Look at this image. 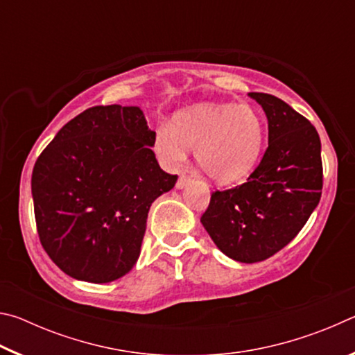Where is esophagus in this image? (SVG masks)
<instances>
[{"label":"esophagus","mask_w":355,"mask_h":355,"mask_svg":"<svg viewBox=\"0 0 355 355\" xmlns=\"http://www.w3.org/2000/svg\"><path fill=\"white\" fill-rule=\"evenodd\" d=\"M189 183H191V177L186 175V173H182V175H180V178H178V182H177V188L183 189L184 186H188Z\"/></svg>","instance_id":"esophagus-1"}]
</instances>
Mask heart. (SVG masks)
Returning <instances> with one entry per match:
<instances>
[{
  "label": "heart",
  "mask_w": 355,
  "mask_h": 355,
  "mask_svg": "<svg viewBox=\"0 0 355 355\" xmlns=\"http://www.w3.org/2000/svg\"><path fill=\"white\" fill-rule=\"evenodd\" d=\"M264 144V122L249 105H200L180 112L172 128L155 131L153 147L167 167L196 150L200 169L218 183H236L254 171Z\"/></svg>",
  "instance_id": "1"
}]
</instances>
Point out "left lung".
I'll list each match as a JSON object with an SVG mask.
<instances>
[{
  "label": "left lung",
  "mask_w": 355,
  "mask_h": 355,
  "mask_svg": "<svg viewBox=\"0 0 355 355\" xmlns=\"http://www.w3.org/2000/svg\"><path fill=\"white\" fill-rule=\"evenodd\" d=\"M268 117V148L248 182L214 191L200 222L227 257L257 263L302 230L322 189L321 141L307 119L274 95L250 92Z\"/></svg>",
  "instance_id": "1"
}]
</instances>
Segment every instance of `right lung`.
Returning <instances> with one entry per match:
<instances>
[{
	"label": "right lung",
	"mask_w": 355,
	"mask_h": 355,
	"mask_svg": "<svg viewBox=\"0 0 355 355\" xmlns=\"http://www.w3.org/2000/svg\"><path fill=\"white\" fill-rule=\"evenodd\" d=\"M137 106H94L58 131L31 178L37 233L70 277L107 284L141 254L148 209L177 175L161 169Z\"/></svg>",
	"instance_id": "1"
}]
</instances>
